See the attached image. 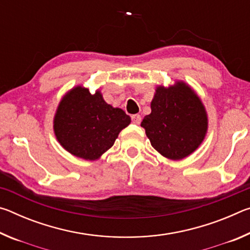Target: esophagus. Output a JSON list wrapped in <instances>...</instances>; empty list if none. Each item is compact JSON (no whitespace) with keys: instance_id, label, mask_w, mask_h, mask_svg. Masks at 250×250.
<instances>
[{"instance_id":"34e87169","label":"esophagus","mask_w":250,"mask_h":250,"mask_svg":"<svg viewBox=\"0 0 250 250\" xmlns=\"http://www.w3.org/2000/svg\"><path fill=\"white\" fill-rule=\"evenodd\" d=\"M131 120H132L134 125H140L141 116L140 115H132V116H131Z\"/></svg>"}]
</instances>
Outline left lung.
<instances>
[{
    "label": "left lung",
    "instance_id": "8db88e82",
    "mask_svg": "<svg viewBox=\"0 0 250 250\" xmlns=\"http://www.w3.org/2000/svg\"><path fill=\"white\" fill-rule=\"evenodd\" d=\"M207 125L204 104L183 82L168 88L156 87L151 113L141 122L151 146L171 160L192 154L204 140Z\"/></svg>",
    "mask_w": 250,
    "mask_h": 250
}]
</instances>
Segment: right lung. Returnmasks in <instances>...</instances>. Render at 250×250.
Here are the masks:
<instances>
[{
  "mask_svg": "<svg viewBox=\"0 0 250 250\" xmlns=\"http://www.w3.org/2000/svg\"><path fill=\"white\" fill-rule=\"evenodd\" d=\"M131 119L113 108L100 91L91 95L77 86L62 97L54 118V132L61 146L77 158L94 161L113 146Z\"/></svg>",
  "mask_w": 250,
  "mask_h": 250,
  "instance_id": "right-lung-1",
  "label": "right lung"
}]
</instances>
